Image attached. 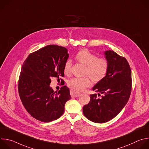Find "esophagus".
I'll list each match as a JSON object with an SVG mask.
<instances>
[{
  "label": "esophagus",
  "instance_id": "esophagus-1",
  "mask_svg": "<svg viewBox=\"0 0 149 149\" xmlns=\"http://www.w3.org/2000/svg\"><path fill=\"white\" fill-rule=\"evenodd\" d=\"M70 94H71V96L72 97H77L79 95L80 93H78V92H76L75 91H73V90H71L70 91Z\"/></svg>",
  "mask_w": 149,
  "mask_h": 149
}]
</instances>
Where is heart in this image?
I'll return each mask as SVG.
<instances>
[{"instance_id":"b5f03b06","label":"heart","mask_w":149,"mask_h":149,"mask_svg":"<svg viewBox=\"0 0 149 149\" xmlns=\"http://www.w3.org/2000/svg\"><path fill=\"white\" fill-rule=\"evenodd\" d=\"M77 62L84 65V75L81 78H73L68 81V86L72 90L81 91L91 86L92 81L98 83L102 81L107 75L109 68L108 60L105 58L97 57L95 54L87 49L79 50L75 55ZM72 63L68 60L63 66V72L69 76L71 72Z\"/></svg>"}]
</instances>
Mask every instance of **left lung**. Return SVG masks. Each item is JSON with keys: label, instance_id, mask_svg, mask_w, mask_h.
<instances>
[{"label": "left lung", "instance_id": "1", "mask_svg": "<svg viewBox=\"0 0 149 149\" xmlns=\"http://www.w3.org/2000/svg\"><path fill=\"white\" fill-rule=\"evenodd\" d=\"M104 54L109 63L108 73L93 88L98 95H90V101L82 109L87 118L97 123L110 121L122 110L128 102L132 87V72L127 59L113 51H107Z\"/></svg>", "mask_w": 149, "mask_h": 149}]
</instances>
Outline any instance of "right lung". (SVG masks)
Returning a JSON list of instances; mask_svg holds the SVG:
<instances>
[{"label": "right lung", "mask_w": 149, "mask_h": 149, "mask_svg": "<svg viewBox=\"0 0 149 149\" xmlns=\"http://www.w3.org/2000/svg\"><path fill=\"white\" fill-rule=\"evenodd\" d=\"M67 52L64 47L49 45L30 54L23 63L18 81L19 97L27 111L39 121L47 123L59 118L71 99L67 86L56 92L49 86L52 77L63 81L61 78L64 77Z\"/></svg>", "instance_id": "1"}]
</instances>
